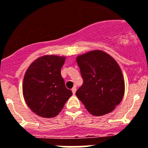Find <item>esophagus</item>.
<instances>
[{
	"label": "esophagus",
	"instance_id": "esophagus-1",
	"mask_svg": "<svg viewBox=\"0 0 148 148\" xmlns=\"http://www.w3.org/2000/svg\"><path fill=\"white\" fill-rule=\"evenodd\" d=\"M71 91H72V92H73V94H75L76 93V91H77V88H76V86H74V87H73L72 88V89H71Z\"/></svg>",
	"mask_w": 148,
	"mask_h": 148
}]
</instances>
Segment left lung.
<instances>
[{
  "instance_id": "1",
  "label": "left lung",
  "mask_w": 148,
  "mask_h": 148,
  "mask_svg": "<svg viewBox=\"0 0 148 148\" xmlns=\"http://www.w3.org/2000/svg\"><path fill=\"white\" fill-rule=\"evenodd\" d=\"M77 62L83 79L77 97L95 116L111 112L124 95V79L119 64L99 50L79 55Z\"/></svg>"
}]
</instances>
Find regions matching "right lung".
<instances>
[{"label":"right lung","instance_id":"obj_1","mask_svg":"<svg viewBox=\"0 0 148 148\" xmlns=\"http://www.w3.org/2000/svg\"><path fill=\"white\" fill-rule=\"evenodd\" d=\"M65 60V56L45 55L36 59L26 71L23 95L29 109L38 116H56L72 95L61 76Z\"/></svg>","mask_w":148,"mask_h":148}]
</instances>
